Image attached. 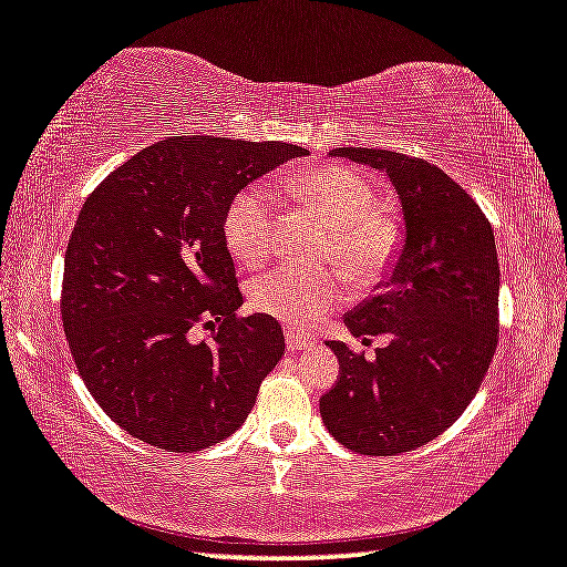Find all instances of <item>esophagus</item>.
<instances>
[{"label": "esophagus", "instance_id": "esophagus-1", "mask_svg": "<svg viewBox=\"0 0 567 567\" xmlns=\"http://www.w3.org/2000/svg\"><path fill=\"white\" fill-rule=\"evenodd\" d=\"M285 336H287V348H290L292 353H298V350H308L312 346V338L302 336V332L292 330V328H287Z\"/></svg>", "mask_w": 567, "mask_h": 567}]
</instances>
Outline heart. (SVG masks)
I'll use <instances>...</instances> for the list:
<instances>
[{
  "label": "heart",
  "instance_id": "heart-1",
  "mask_svg": "<svg viewBox=\"0 0 567 567\" xmlns=\"http://www.w3.org/2000/svg\"><path fill=\"white\" fill-rule=\"evenodd\" d=\"M295 204L330 221L326 257H338L361 280L381 275L401 245L399 221L375 206L373 186L343 166L298 171L285 182ZM224 241L239 265H259L275 235V199L267 186H247L229 202L221 219ZM346 277L338 269L275 267L249 280V305L295 328H312L343 302Z\"/></svg>",
  "mask_w": 567,
  "mask_h": 567
}]
</instances>
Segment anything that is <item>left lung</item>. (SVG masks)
I'll list each match as a JSON object with an SVG mask.
<instances>
[{
	"label": "left lung",
	"mask_w": 567,
	"mask_h": 567,
	"mask_svg": "<svg viewBox=\"0 0 567 567\" xmlns=\"http://www.w3.org/2000/svg\"><path fill=\"white\" fill-rule=\"evenodd\" d=\"M389 176L403 241L389 277L355 305V338L389 336L375 361L326 340L340 379L320 399L322 424L358 454L396 456L436 439L477 396L497 348L499 262L489 221L442 168L396 151L336 148Z\"/></svg>",
	"instance_id": "8db88e82"
}]
</instances>
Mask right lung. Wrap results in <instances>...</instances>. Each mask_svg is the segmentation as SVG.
Listing matches in <instances>:
<instances>
[{"mask_svg": "<svg viewBox=\"0 0 567 567\" xmlns=\"http://www.w3.org/2000/svg\"><path fill=\"white\" fill-rule=\"evenodd\" d=\"M292 143L174 136L138 151L87 196L65 251L62 326L87 391L115 424L166 452L235 434L285 355L280 322L239 318L229 202ZM199 324L209 341L193 338Z\"/></svg>", "mask_w": 567, "mask_h": 567, "instance_id": "right-lung-1", "label": "right lung"}]
</instances>
